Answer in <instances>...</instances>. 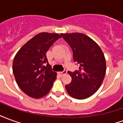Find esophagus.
<instances>
[{"mask_svg": "<svg viewBox=\"0 0 123 123\" xmlns=\"http://www.w3.org/2000/svg\"><path fill=\"white\" fill-rule=\"evenodd\" d=\"M67 73V70H64V71H62V72H59V74H60L61 75H62H62H64V74H66Z\"/></svg>", "mask_w": 123, "mask_h": 123, "instance_id": "obj_1", "label": "esophagus"}]
</instances>
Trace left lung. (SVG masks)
Instances as JSON below:
<instances>
[{"mask_svg": "<svg viewBox=\"0 0 123 123\" xmlns=\"http://www.w3.org/2000/svg\"><path fill=\"white\" fill-rule=\"evenodd\" d=\"M73 52V58L79 64V70L68 72L72 78L65 86L72 98L84 99L94 94L102 84L106 72L105 58L98 43L81 33H61Z\"/></svg>", "mask_w": 123, "mask_h": 123, "instance_id": "obj_1", "label": "left lung"}]
</instances>
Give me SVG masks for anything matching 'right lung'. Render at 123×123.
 Listing matches in <instances>:
<instances>
[{
    "label": "right lung",
    "mask_w": 123,
    "mask_h": 123,
    "mask_svg": "<svg viewBox=\"0 0 123 123\" xmlns=\"http://www.w3.org/2000/svg\"><path fill=\"white\" fill-rule=\"evenodd\" d=\"M61 36L58 33H38L20 49L15 55L12 70L18 86L31 98L46 95L53 87L56 72L51 70L46 53Z\"/></svg>",
    "instance_id": "right-lung-1"
}]
</instances>
